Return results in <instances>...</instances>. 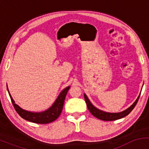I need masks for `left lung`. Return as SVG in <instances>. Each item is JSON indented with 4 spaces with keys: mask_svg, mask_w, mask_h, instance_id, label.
Instances as JSON below:
<instances>
[{
    "mask_svg": "<svg viewBox=\"0 0 149 149\" xmlns=\"http://www.w3.org/2000/svg\"><path fill=\"white\" fill-rule=\"evenodd\" d=\"M140 97V94L138 96L137 99L135 100V102L133 103L129 108H127V109L123 111L118 112V113H109V112H106L104 111L100 110V109H97V107H95V106L93 105L91 103L90 100L88 99V97H87V95L84 94V97L85 102H86L87 107H88V110L90 111V112L95 117H96L97 118L102 120L105 121H112V120H116L120 119L122 118L125 117L126 116H127L128 114L130 113L132 109H134L135 106H136V103H137L138 100H139V98Z\"/></svg>",
    "mask_w": 149,
    "mask_h": 149,
    "instance_id": "8db88e82",
    "label": "left lung"
}]
</instances>
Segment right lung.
<instances>
[{
  "mask_svg": "<svg viewBox=\"0 0 149 149\" xmlns=\"http://www.w3.org/2000/svg\"><path fill=\"white\" fill-rule=\"evenodd\" d=\"M70 88L71 87L68 86L66 88H64L59 93V96L57 97L55 102L47 110L42 112H31L29 111H26L22 109L19 106L15 104V102L12 97L11 95H10L8 88V85H7V90H8L10 99H11L12 103H13L15 109L19 115L21 116L22 118L26 120L39 124L49 123L55 120L60 116L63 109V106H64L65 97H66V94H67Z\"/></svg>",
  "mask_w": 149,
  "mask_h": 149,
  "instance_id": "add662e5",
  "label": "right lung"
}]
</instances>
